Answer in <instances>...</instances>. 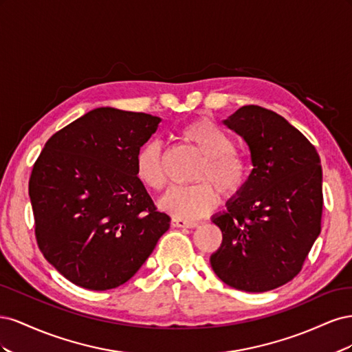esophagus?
<instances>
[{"label": "esophagus", "mask_w": 352, "mask_h": 352, "mask_svg": "<svg viewBox=\"0 0 352 352\" xmlns=\"http://www.w3.org/2000/svg\"><path fill=\"white\" fill-rule=\"evenodd\" d=\"M172 226L173 228H184V229H194L197 228L198 225L194 221H186L184 219H177V217H173L172 219Z\"/></svg>", "instance_id": "obj_1"}]
</instances>
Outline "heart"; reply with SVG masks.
Returning a JSON list of instances; mask_svg holds the SVG:
<instances>
[{
  "label": "heart",
  "instance_id": "obj_1",
  "mask_svg": "<svg viewBox=\"0 0 352 352\" xmlns=\"http://www.w3.org/2000/svg\"><path fill=\"white\" fill-rule=\"evenodd\" d=\"M180 140L194 145L204 155L192 186L170 189L160 199V207L170 216L197 220L207 216L219 204V192L225 198L236 197L248 180L247 158L233 148L230 135L208 119H198L179 131ZM135 175L140 182L153 190L166 186L162 145L145 142L135 154Z\"/></svg>",
  "mask_w": 352,
  "mask_h": 352
}]
</instances>
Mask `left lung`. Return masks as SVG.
<instances>
[{
    "label": "left lung",
    "mask_w": 352,
    "mask_h": 352,
    "mask_svg": "<svg viewBox=\"0 0 352 352\" xmlns=\"http://www.w3.org/2000/svg\"><path fill=\"white\" fill-rule=\"evenodd\" d=\"M225 124L251 151L252 170L228 211L212 217L223 233L211 267L235 289H276L301 272L322 230V166L314 145L282 116L243 105Z\"/></svg>",
    "instance_id": "obj_1"
}]
</instances>
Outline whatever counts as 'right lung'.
<instances>
[{
	"instance_id": "1",
	"label": "right lung",
	"mask_w": 352,
	"mask_h": 352,
	"mask_svg": "<svg viewBox=\"0 0 352 352\" xmlns=\"http://www.w3.org/2000/svg\"><path fill=\"white\" fill-rule=\"evenodd\" d=\"M160 117L95 109L56 132L32 168L29 197L41 252L91 291L123 285L170 226L135 175V154Z\"/></svg>"
}]
</instances>
